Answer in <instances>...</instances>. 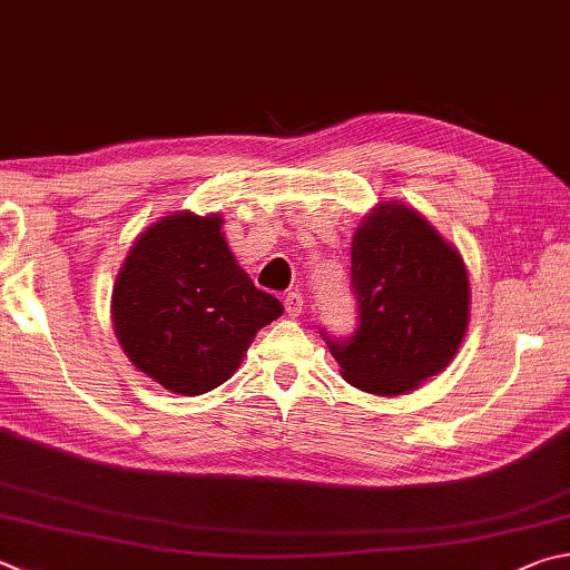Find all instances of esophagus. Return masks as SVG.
<instances>
[{
	"mask_svg": "<svg viewBox=\"0 0 570 570\" xmlns=\"http://www.w3.org/2000/svg\"><path fill=\"white\" fill-rule=\"evenodd\" d=\"M284 308H286V314L292 316V318H296V316H302V312H304V296L302 294H288L286 298H284Z\"/></svg>",
	"mask_w": 570,
	"mask_h": 570,
	"instance_id": "1",
	"label": "esophagus"
}]
</instances>
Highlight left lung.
<instances>
[{
	"mask_svg": "<svg viewBox=\"0 0 570 570\" xmlns=\"http://www.w3.org/2000/svg\"><path fill=\"white\" fill-rule=\"evenodd\" d=\"M354 336L321 331L351 386L399 396L451 364L469 326L463 258L406 204H379L351 242Z\"/></svg>",
	"mask_w": 570,
	"mask_h": 570,
	"instance_id": "8db88e82",
	"label": "left lung"
}]
</instances>
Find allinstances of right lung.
I'll return each instance as SVG.
<instances>
[{
    "label": "right lung",
    "instance_id": "add662e5",
    "mask_svg": "<svg viewBox=\"0 0 570 570\" xmlns=\"http://www.w3.org/2000/svg\"><path fill=\"white\" fill-rule=\"evenodd\" d=\"M222 224L219 214L164 216L134 242L111 292L124 354L181 396L232 379L256 331L284 314L236 264Z\"/></svg>",
    "mask_w": 570,
    "mask_h": 570
}]
</instances>
